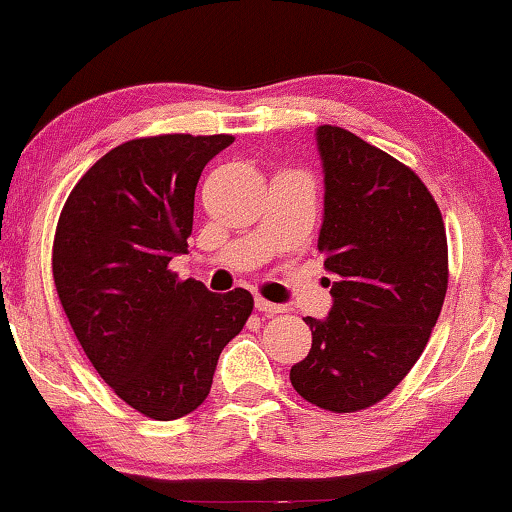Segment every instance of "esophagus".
Returning a JSON list of instances; mask_svg holds the SVG:
<instances>
[{
  "mask_svg": "<svg viewBox=\"0 0 512 512\" xmlns=\"http://www.w3.org/2000/svg\"><path fill=\"white\" fill-rule=\"evenodd\" d=\"M254 305H256V310H258V312L268 314V317H272V314H279V312L284 310L282 305L270 303V300H265V298H256V300H254Z\"/></svg>",
  "mask_w": 512,
  "mask_h": 512,
  "instance_id": "esophagus-1",
  "label": "esophagus"
}]
</instances>
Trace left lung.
<instances>
[{"label":"left lung","mask_w":512,"mask_h":512,"mask_svg":"<svg viewBox=\"0 0 512 512\" xmlns=\"http://www.w3.org/2000/svg\"><path fill=\"white\" fill-rule=\"evenodd\" d=\"M324 172L317 247L335 277L328 317H305L312 349L291 368L305 401L356 412L382 401L422 356L447 291L436 200L410 167L349 130H314Z\"/></svg>","instance_id":"8db88e82"}]
</instances>
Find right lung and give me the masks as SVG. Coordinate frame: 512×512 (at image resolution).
Here are the masks:
<instances>
[{"label":"right lung","instance_id":"obj_1","mask_svg":"<svg viewBox=\"0 0 512 512\" xmlns=\"http://www.w3.org/2000/svg\"><path fill=\"white\" fill-rule=\"evenodd\" d=\"M230 135L132 139L102 156L69 193L53 244L62 310L97 373L142 415L170 422L212 389L221 349L254 298L179 282L200 172Z\"/></svg>","mask_w":512,"mask_h":512}]
</instances>
